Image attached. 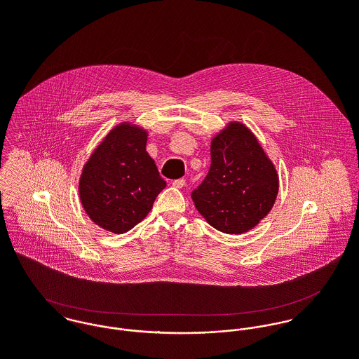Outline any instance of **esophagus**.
<instances>
[{"mask_svg": "<svg viewBox=\"0 0 359 359\" xmlns=\"http://www.w3.org/2000/svg\"><path fill=\"white\" fill-rule=\"evenodd\" d=\"M172 187L174 188H184L185 187V180L184 178H178L172 181Z\"/></svg>", "mask_w": 359, "mask_h": 359, "instance_id": "34e87169", "label": "esophagus"}]
</instances>
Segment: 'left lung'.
Listing matches in <instances>:
<instances>
[{
  "label": "left lung",
  "instance_id": "8db88e82",
  "mask_svg": "<svg viewBox=\"0 0 359 359\" xmlns=\"http://www.w3.org/2000/svg\"><path fill=\"white\" fill-rule=\"evenodd\" d=\"M210 170L191 194L207 222L224 233H243L269 212L278 195V174L256 137L231 124L211 142Z\"/></svg>",
  "mask_w": 359,
  "mask_h": 359
}]
</instances>
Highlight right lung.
<instances>
[{
	"label": "right lung",
	"mask_w": 359,
	"mask_h": 359,
	"mask_svg": "<svg viewBox=\"0 0 359 359\" xmlns=\"http://www.w3.org/2000/svg\"><path fill=\"white\" fill-rule=\"evenodd\" d=\"M165 185L147 152V133L121 124L87 161L80 178V199L97 225L124 233L148 215Z\"/></svg>",
	"instance_id": "1"
}]
</instances>
